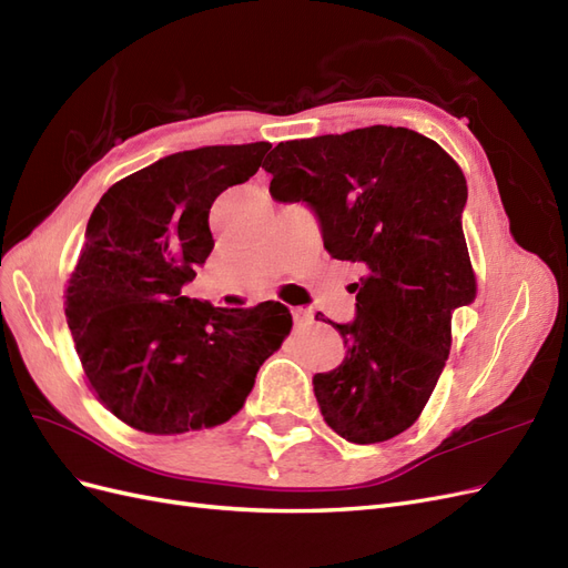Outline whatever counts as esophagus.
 <instances>
[{"mask_svg": "<svg viewBox=\"0 0 568 568\" xmlns=\"http://www.w3.org/2000/svg\"><path fill=\"white\" fill-rule=\"evenodd\" d=\"M291 315H294V322H296V326H307V324H313V311H307V307H294V311H291Z\"/></svg>", "mask_w": 568, "mask_h": 568, "instance_id": "1", "label": "esophagus"}]
</instances>
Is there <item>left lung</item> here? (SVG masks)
I'll list each match as a JSON object with an SVG mask.
<instances>
[{"mask_svg":"<svg viewBox=\"0 0 568 568\" xmlns=\"http://www.w3.org/2000/svg\"><path fill=\"white\" fill-rule=\"evenodd\" d=\"M263 168L274 199L313 205L332 257L367 267L355 322H332L346 359L313 379L324 422L359 445L403 434L448 359L453 313L476 298L462 168L428 136L390 125L282 142Z\"/></svg>","mask_w":568,"mask_h":568,"instance_id":"obj_1","label":"left lung"}]
</instances>
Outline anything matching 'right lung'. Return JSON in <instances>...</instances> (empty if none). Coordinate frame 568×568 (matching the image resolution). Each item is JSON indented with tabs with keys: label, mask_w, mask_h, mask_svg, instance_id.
Masks as SVG:
<instances>
[{
	"label": "right lung",
	"mask_w": 568,
	"mask_h": 568,
	"mask_svg": "<svg viewBox=\"0 0 568 568\" xmlns=\"http://www.w3.org/2000/svg\"><path fill=\"white\" fill-rule=\"evenodd\" d=\"M270 146L173 153L115 182L88 222L65 317L99 403L136 432L225 424L291 332L280 303L227 311L182 296L213 251V201L253 178Z\"/></svg>",
	"instance_id": "obj_1"
}]
</instances>
